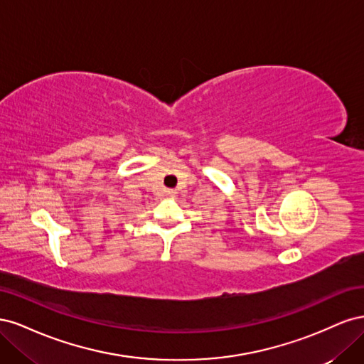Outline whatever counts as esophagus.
<instances>
[{
	"mask_svg": "<svg viewBox=\"0 0 364 364\" xmlns=\"http://www.w3.org/2000/svg\"><path fill=\"white\" fill-rule=\"evenodd\" d=\"M165 193H167V197H174L176 196L174 190H168V191H165Z\"/></svg>",
	"mask_w": 364,
	"mask_h": 364,
	"instance_id": "obj_1",
	"label": "esophagus"
}]
</instances>
